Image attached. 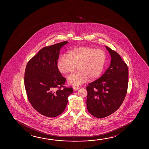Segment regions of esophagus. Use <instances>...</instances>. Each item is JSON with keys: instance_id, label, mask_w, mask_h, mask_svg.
I'll return each instance as SVG.
<instances>
[{"instance_id": "esophagus-1", "label": "esophagus", "mask_w": 149, "mask_h": 149, "mask_svg": "<svg viewBox=\"0 0 149 149\" xmlns=\"http://www.w3.org/2000/svg\"><path fill=\"white\" fill-rule=\"evenodd\" d=\"M73 89L74 90H77L79 89V87H78V86H73Z\"/></svg>"}]
</instances>
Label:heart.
<instances>
[{"label":"heart","mask_w":149,"mask_h":149,"mask_svg":"<svg viewBox=\"0 0 149 149\" xmlns=\"http://www.w3.org/2000/svg\"><path fill=\"white\" fill-rule=\"evenodd\" d=\"M106 54L102 49L84 46L71 49L67 56L61 55L56 62V67L62 74L73 72L76 66L78 71L67 79L72 85H80L87 81L98 78L102 73L106 62Z\"/></svg>","instance_id":"1"}]
</instances>
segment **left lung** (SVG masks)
Returning <instances> with one entry per match:
<instances>
[{"instance_id":"8db88e82","label":"left lung","mask_w":149,"mask_h":149,"mask_svg":"<svg viewBox=\"0 0 149 149\" xmlns=\"http://www.w3.org/2000/svg\"><path fill=\"white\" fill-rule=\"evenodd\" d=\"M111 60L104 74L96 81L89 83L87 107L93 116L104 118L112 114L121 105L127 93L128 69L120 54L108 47Z\"/></svg>"}]
</instances>
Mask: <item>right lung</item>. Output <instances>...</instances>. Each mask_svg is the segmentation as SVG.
Wrapping results in <instances>:
<instances>
[{"instance_id": "right-lung-1", "label": "right lung", "mask_w": 149, "mask_h": 149, "mask_svg": "<svg viewBox=\"0 0 149 149\" xmlns=\"http://www.w3.org/2000/svg\"><path fill=\"white\" fill-rule=\"evenodd\" d=\"M68 43L44 47L26 66L24 85L28 100L35 110L47 117L61 114L66 107L68 95L73 93V88L64 87L66 79L56 67L60 49Z\"/></svg>"}]
</instances>
